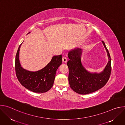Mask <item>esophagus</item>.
Returning a JSON list of instances; mask_svg holds the SVG:
<instances>
[{
  "label": "esophagus",
  "mask_w": 125,
  "mask_h": 125,
  "mask_svg": "<svg viewBox=\"0 0 125 125\" xmlns=\"http://www.w3.org/2000/svg\"><path fill=\"white\" fill-rule=\"evenodd\" d=\"M62 61L64 63H66L67 62V59L66 57H63L62 58Z\"/></svg>",
  "instance_id": "34e87169"
}]
</instances>
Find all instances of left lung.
<instances>
[{
    "instance_id": "obj_1",
    "label": "left lung",
    "mask_w": 125,
    "mask_h": 125,
    "mask_svg": "<svg viewBox=\"0 0 125 125\" xmlns=\"http://www.w3.org/2000/svg\"><path fill=\"white\" fill-rule=\"evenodd\" d=\"M107 53L109 61L103 71L99 73H92L87 71L82 64V50L76 48L68 53L69 60L68 80L71 88L76 93L86 94L98 91L108 82L111 72V57L105 43L102 41Z\"/></svg>"
}]
</instances>
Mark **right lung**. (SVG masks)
<instances>
[{
    "mask_svg": "<svg viewBox=\"0 0 125 125\" xmlns=\"http://www.w3.org/2000/svg\"><path fill=\"white\" fill-rule=\"evenodd\" d=\"M21 44L17 50L15 58V71L18 80L23 86L32 92L43 93L47 92L54 83L56 71L62 64V55L54 56L45 67L39 71L31 72L22 68L20 63L19 51Z\"/></svg>",
    "mask_w": 125,
    "mask_h": 125,
    "instance_id": "right-lung-1",
    "label": "right lung"
}]
</instances>
